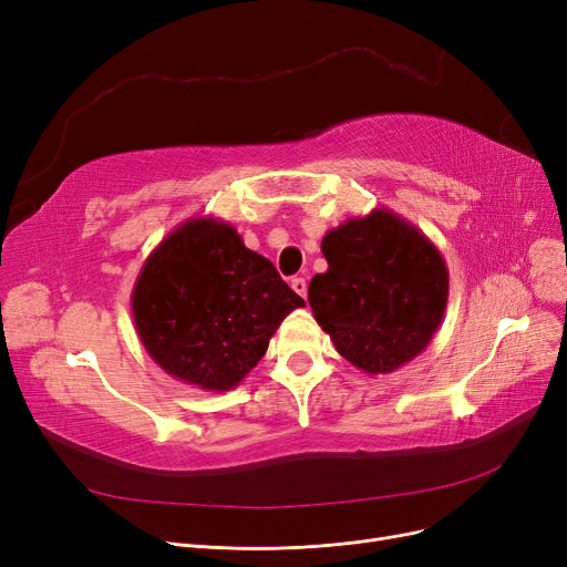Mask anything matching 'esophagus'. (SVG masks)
I'll list each match as a JSON object with an SVG mask.
<instances>
[{
	"label": "esophagus",
	"instance_id": "obj_1",
	"mask_svg": "<svg viewBox=\"0 0 567 567\" xmlns=\"http://www.w3.org/2000/svg\"><path fill=\"white\" fill-rule=\"evenodd\" d=\"M291 289L296 291V293H299L301 296V299H306V296H308V282L303 280V278H291Z\"/></svg>",
	"mask_w": 567,
	"mask_h": 567
}]
</instances>
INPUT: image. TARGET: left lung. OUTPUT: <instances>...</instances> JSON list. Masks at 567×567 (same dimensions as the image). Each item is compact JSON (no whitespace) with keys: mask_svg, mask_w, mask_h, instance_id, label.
<instances>
[{"mask_svg":"<svg viewBox=\"0 0 567 567\" xmlns=\"http://www.w3.org/2000/svg\"><path fill=\"white\" fill-rule=\"evenodd\" d=\"M329 261L308 301L338 353L365 374H391L425 351L449 306V266L391 208L355 216L321 238Z\"/></svg>","mask_w":567,"mask_h":567,"instance_id":"1","label":"left lung"}]
</instances>
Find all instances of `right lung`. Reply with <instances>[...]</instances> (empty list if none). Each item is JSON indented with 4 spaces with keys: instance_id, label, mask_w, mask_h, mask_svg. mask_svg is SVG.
<instances>
[{
    "instance_id": "add662e5",
    "label": "right lung",
    "mask_w": 567,
    "mask_h": 567,
    "mask_svg": "<svg viewBox=\"0 0 567 567\" xmlns=\"http://www.w3.org/2000/svg\"><path fill=\"white\" fill-rule=\"evenodd\" d=\"M303 306L276 266L214 216L172 229L131 293L146 353L169 377L216 393L241 383L282 319Z\"/></svg>"
}]
</instances>
